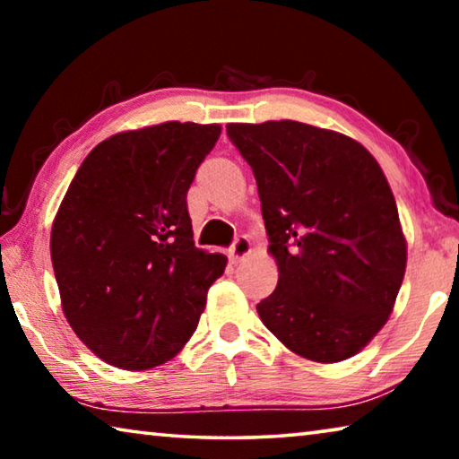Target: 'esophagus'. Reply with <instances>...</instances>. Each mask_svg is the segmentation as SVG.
I'll list each match as a JSON object with an SVG mask.
<instances>
[{
	"instance_id": "esophagus-1",
	"label": "esophagus",
	"mask_w": 459,
	"mask_h": 459,
	"mask_svg": "<svg viewBox=\"0 0 459 459\" xmlns=\"http://www.w3.org/2000/svg\"><path fill=\"white\" fill-rule=\"evenodd\" d=\"M248 253H251V240H248L245 235H240L235 238V243L230 245L229 257L232 263H238L240 259H245Z\"/></svg>"
}]
</instances>
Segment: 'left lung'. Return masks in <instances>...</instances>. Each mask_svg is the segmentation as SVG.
Instances as JSON below:
<instances>
[{
    "mask_svg": "<svg viewBox=\"0 0 459 459\" xmlns=\"http://www.w3.org/2000/svg\"><path fill=\"white\" fill-rule=\"evenodd\" d=\"M227 134L257 180L279 269L261 322L307 360L351 359L386 324L405 277L383 169L359 142L307 123H229Z\"/></svg>",
    "mask_w": 459,
    "mask_h": 459,
    "instance_id": "8db88e82",
    "label": "left lung"
}]
</instances>
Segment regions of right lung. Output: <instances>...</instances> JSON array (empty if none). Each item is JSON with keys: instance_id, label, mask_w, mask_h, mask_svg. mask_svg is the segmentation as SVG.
<instances>
[{"instance_id": "right-lung-1", "label": "right lung", "mask_w": 459, "mask_h": 459, "mask_svg": "<svg viewBox=\"0 0 459 459\" xmlns=\"http://www.w3.org/2000/svg\"><path fill=\"white\" fill-rule=\"evenodd\" d=\"M221 126L168 121L100 142L50 235L62 312L89 351L126 370L182 351L227 257L194 247L188 194Z\"/></svg>"}]
</instances>
